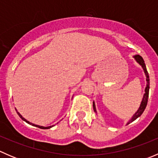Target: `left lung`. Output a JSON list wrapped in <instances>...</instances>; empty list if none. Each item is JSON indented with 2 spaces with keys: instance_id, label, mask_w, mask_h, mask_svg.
<instances>
[{
  "instance_id": "left-lung-1",
  "label": "left lung",
  "mask_w": 158,
  "mask_h": 158,
  "mask_svg": "<svg viewBox=\"0 0 158 158\" xmlns=\"http://www.w3.org/2000/svg\"><path fill=\"white\" fill-rule=\"evenodd\" d=\"M133 57L135 58V61L137 62V63H138V64H139L140 66H141V68H142L143 70H144V74H145V76H146V87H145V89H144V92H144V95H143L142 101H141L139 108H138V109L137 110L136 112L133 114V116H132V117L129 119V121L128 122V123L126 124V125H128V124L131 123V122H134L135 120H136V119L138 118V117H140V116L142 114V113L144 112V109H145L146 106H147V104H148V94H149V89H150L149 75H148V73L147 71V68H146L145 63H144V60H143L142 57L139 55H135ZM93 109H94V111H95V113H97L96 108H95V102L94 101H93Z\"/></svg>"
}]
</instances>
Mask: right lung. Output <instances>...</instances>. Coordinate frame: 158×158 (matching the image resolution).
<instances>
[{"mask_svg":"<svg viewBox=\"0 0 158 158\" xmlns=\"http://www.w3.org/2000/svg\"><path fill=\"white\" fill-rule=\"evenodd\" d=\"M16 109V111H17V114H18V115L20 116V118H21L22 120H23V121H24L25 122H27V124H29V125H33V126H35V127H37V128H41V129H49V128H52V127H53V126H54V125H52V126L44 127V126H40V125H35V124H33V123H31V122H30L29 121H27V119H25L24 118H23V116H22L21 114H20V113H19L18 111H17V109Z\"/></svg>","mask_w":158,"mask_h":158,"instance_id":"right-lung-1","label":"right lung"}]
</instances>
